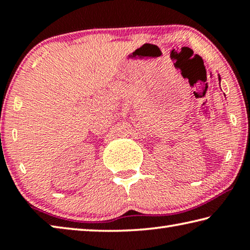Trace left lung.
Instances as JSON below:
<instances>
[{
    "label": "left lung",
    "instance_id": "obj_1",
    "mask_svg": "<svg viewBox=\"0 0 250 250\" xmlns=\"http://www.w3.org/2000/svg\"><path fill=\"white\" fill-rule=\"evenodd\" d=\"M218 80H219V83H221V76L218 75ZM219 86H221V84H219Z\"/></svg>",
    "mask_w": 250,
    "mask_h": 250
}]
</instances>
